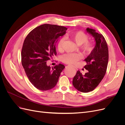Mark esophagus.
<instances>
[{
  "label": "esophagus",
  "mask_w": 125,
  "mask_h": 125,
  "mask_svg": "<svg viewBox=\"0 0 125 125\" xmlns=\"http://www.w3.org/2000/svg\"><path fill=\"white\" fill-rule=\"evenodd\" d=\"M73 67H74V68H75V67L74 66H73Z\"/></svg>",
  "instance_id": "1"
}]
</instances>
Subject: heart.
<instances>
[{
    "label": "heart",
    "mask_w": 125,
    "mask_h": 125,
    "mask_svg": "<svg viewBox=\"0 0 125 125\" xmlns=\"http://www.w3.org/2000/svg\"><path fill=\"white\" fill-rule=\"evenodd\" d=\"M70 39L79 46L84 55H89L93 51L94 43L93 41H88V36L82 31H78L69 35ZM65 39H60L57 43V48L59 52L63 50V45ZM81 55L79 53H67L62 56V61L69 65H74L81 59Z\"/></svg>",
    "instance_id": "b5f03b06"
}]
</instances>
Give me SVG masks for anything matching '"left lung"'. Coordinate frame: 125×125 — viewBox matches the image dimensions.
Listing matches in <instances>:
<instances>
[{"label": "left lung", "mask_w": 125, "mask_h": 125, "mask_svg": "<svg viewBox=\"0 0 125 125\" xmlns=\"http://www.w3.org/2000/svg\"><path fill=\"white\" fill-rule=\"evenodd\" d=\"M86 31L95 39V46L84 59L86 65L84 68L88 73L83 75L78 70L73 81L74 88L84 93L92 91L100 84L106 72L108 62V46L103 35L92 29L87 28Z\"/></svg>", "instance_id": "8db88e82"}]
</instances>
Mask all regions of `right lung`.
<instances>
[{
    "label": "right lung",
    "instance_id": "right-lung-1",
    "mask_svg": "<svg viewBox=\"0 0 125 125\" xmlns=\"http://www.w3.org/2000/svg\"><path fill=\"white\" fill-rule=\"evenodd\" d=\"M67 29L44 24L34 29L25 37L21 51L22 65L29 81L37 89L47 91L54 88L65 68L59 63L51 69L46 62L56 55V43Z\"/></svg>",
    "mask_w": 125,
    "mask_h": 125
}]
</instances>
